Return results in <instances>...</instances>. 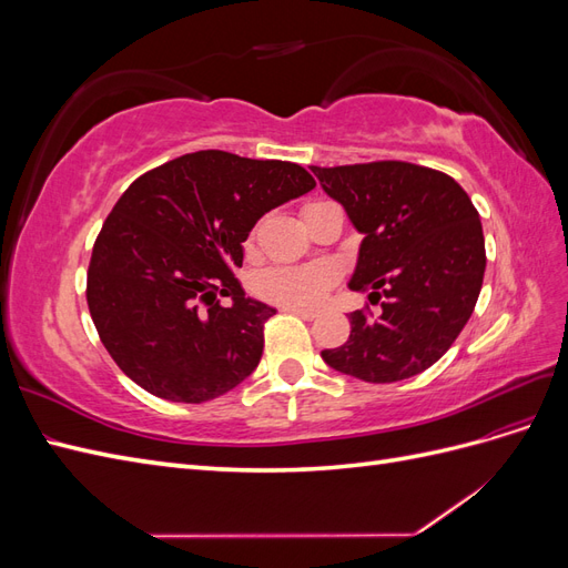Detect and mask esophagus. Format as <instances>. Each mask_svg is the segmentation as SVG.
Returning <instances> with one entry per match:
<instances>
[{"label": "esophagus", "instance_id": "obj_1", "mask_svg": "<svg viewBox=\"0 0 568 568\" xmlns=\"http://www.w3.org/2000/svg\"><path fill=\"white\" fill-rule=\"evenodd\" d=\"M284 313H291V315H298L303 320H315L317 317V311H307V307H282Z\"/></svg>", "mask_w": 568, "mask_h": 568}]
</instances>
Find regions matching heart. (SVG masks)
Returning <instances> with one entry per match:
<instances>
[{"instance_id":"b5f03b06","label":"heart","mask_w":568,"mask_h":568,"mask_svg":"<svg viewBox=\"0 0 568 568\" xmlns=\"http://www.w3.org/2000/svg\"><path fill=\"white\" fill-rule=\"evenodd\" d=\"M322 203V201H311L305 203V209L311 205ZM303 209V211H305ZM332 282V272L324 265H280V267H267L255 280V291L257 296L270 301V303H280L284 307H298V305H311L315 303L324 288Z\"/></svg>"}]
</instances>
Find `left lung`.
<instances>
[{
	"instance_id": "8db88e82",
	"label": "left lung",
	"mask_w": 568,
	"mask_h": 568,
	"mask_svg": "<svg viewBox=\"0 0 568 568\" xmlns=\"http://www.w3.org/2000/svg\"><path fill=\"white\" fill-rule=\"evenodd\" d=\"M326 194L365 234L353 291L382 303L348 315L351 336L322 351L324 363L369 384L422 374L469 322L486 272L478 211L467 192L434 168L372 161L311 168Z\"/></svg>"
}]
</instances>
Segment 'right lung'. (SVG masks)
Listing matches in <instances>:
<instances>
[{"label": "right lung", "mask_w": 568, "mask_h": 568, "mask_svg": "<svg viewBox=\"0 0 568 568\" xmlns=\"http://www.w3.org/2000/svg\"><path fill=\"white\" fill-rule=\"evenodd\" d=\"M313 186L298 163L209 149L125 189L92 248L88 305L101 343L136 386L205 403L257 367L274 311L246 298L232 270L255 222Z\"/></svg>", "instance_id": "obj_1"}]
</instances>
